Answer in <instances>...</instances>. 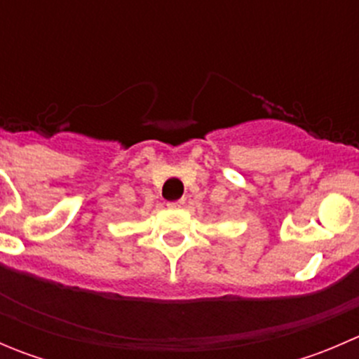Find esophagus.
Masks as SVG:
<instances>
[{
  "label": "esophagus",
  "mask_w": 359,
  "mask_h": 359,
  "mask_svg": "<svg viewBox=\"0 0 359 359\" xmlns=\"http://www.w3.org/2000/svg\"><path fill=\"white\" fill-rule=\"evenodd\" d=\"M184 203H186V200H177V201H170L168 203V208L175 210V208H180V206H184Z\"/></svg>",
  "instance_id": "obj_1"
}]
</instances>
